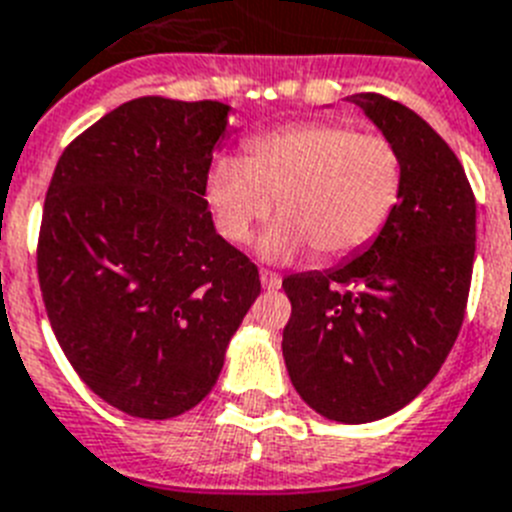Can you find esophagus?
<instances>
[{"instance_id": "esophagus-1", "label": "esophagus", "mask_w": 512, "mask_h": 512, "mask_svg": "<svg viewBox=\"0 0 512 512\" xmlns=\"http://www.w3.org/2000/svg\"><path fill=\"white\" fill-rule=\"evenodd\" d=\"M260 283H263V289L268 291H276L281 289V276L278 273H273V270H260Z\"/></svg>"}]
</instances>
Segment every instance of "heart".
Wrapping results in <instances>:
<instances>
[{
  "mask_svg": "<svg viewBox=\"0 0 512 512\" xmlns=\"http://www.w3.org/2000/svg\"><path fill=\"white\" fill-rule=\"evenodd\" d=\"M403 190L401 150L346 122H304L265 132L244 158H218L205 200L223 239L244 244L278 205L257 249L270 263L309 255L341 260L375 242Z\"/></svg>",
  "mask_w": 512,
  "mask_h": 512,
  "instance_id": "1",
  "label": "heart"
}]
</instances>
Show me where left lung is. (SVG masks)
Listing matches in <instances>:
<instances>
[{
	"label": "left lung",
	"instance_id": "8db88e82",
	"mask_svg": "<svg viewBox=\"0 0 512 512\" xmlns=\"http://www.w3.org/2000/svg\"><path fill=\"white\" fill-rule=\"evenodd\" d=\"M401 150L403 190L362 255L283 278V359L325 419L375 422L440 372L466 315L476 200L461 161L419 114L380 93L349 98Z\"/></svg>",
	"mask_w": 512,
	"mask_h": 512
}]
</instances>
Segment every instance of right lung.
Instances as JSON below:
<instances>
[{
    "label": "right lung",
    "instance_id": "obj_1",
    "mask_svg": "<svg viewBox=\"0 0 512 512\" xmlns=\"http://www.w3.org/2000/svg\"><path fill=\"white\" fill-rule=\"evenodd\" d=\"M229 106L143 96L59 158L38 234L51 330L98 398L140 419L203 401L260 294L205 200Z\"/></svg>",
    "mask_w": 512,
    "mask_h": 512
}]
</instances>
